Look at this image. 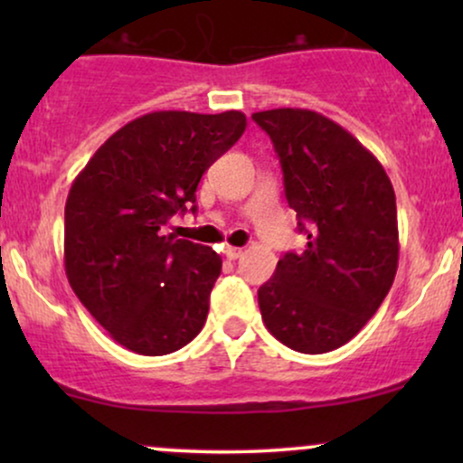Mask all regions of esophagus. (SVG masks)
<instances>
[{
    "instance_id": "1",
    "label": "esophagus",
    "mask_w": 463,
    "mask_h": 463,
    "mask_svg": "<svg viewBox=\"0 0 463 463\" xmlns=\"http://www.w3.org/2000/svg\"><path fill=\"white\" fill-rule=\"evenodd\" d=\"M224 254H226V259H231V261H235V259H239L243 254V248H237V246H228L226 250H224Z\"/></svg>"
}]
</instances>
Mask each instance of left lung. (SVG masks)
Segmentation results:
<instances>
[{
    "label": "left lung",
    "instance_id": "left-lung-1",
    "mask_svg": "<svg viewBox=\"0 0 463 463\" xmlns=\"http://www.w3.org/2000/svg\"><path fill=\"white\" fill-rule=\"evenodd\" d=\"M252 119L274 143L285 198L307 235L305 250L287 252L259 287V309L287 348L328 353L365 326L394 283V187L374 154L316 110L274 109Z\"/></svg>",
    "mask_w": 463,
    "mask_h": 463
}]
</instances>
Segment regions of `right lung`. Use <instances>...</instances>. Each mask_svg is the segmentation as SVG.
<instances>
[{"label":"right lung","mask_w":463,"mask_h":463,"mask_svg":"<svg viewBox=\"0 0 463 463\" xmlns=\"http://www.w3.org/2000/svg\"><path fill=\"white\" fill-rule=\"evenodd\" d=\"M246 130V115L158 110L132 119L69 189L65 272L89 313L124 348L161 357L202 331L222 272L209 246L161 235L195 213L202 174Z\"/></svg>","instance_id":"add662e5"}]
</instances>
